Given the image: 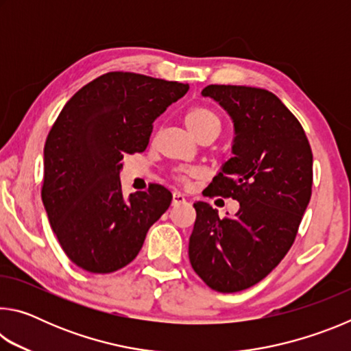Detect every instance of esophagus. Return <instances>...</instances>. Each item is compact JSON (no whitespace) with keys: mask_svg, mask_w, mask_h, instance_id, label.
I'll use <instances>...</instances> for the list:
<instances>
[{"mask_svg":"<svg viewBox=\"0 0 351 351\" xmlns=\"http://www.w3.org/2000/svg\"><path fill=\"white\" fill-rule=\"evenodd\" d=\"M182 203H186V197H184V195L180 193V192H175L173 198H171V206H178V204H182Z\"/></svg>","mask_w":351,"mask_h":351,"instance_id":"1","label":"esophagus"}]
</instances>
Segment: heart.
<instances>
[{
	"instance_id": "1",
	"label": "heart",
	"mask_w": 351,
	"mask_h": 351,
	"mask_svg": "<svg viewBox=\"0 0 351 351\" xmlns=\"http://www.w3.org/2000/svg\"><path fill=\"white\" fill-rule=\"evenodd\" d=\"M184 123L189 128V132L192 133L195 138H199L201 134L206 132H219V119L218 116L209 108H204V106H195V108H190L186 116H184ZM178 180L186 182L187 175L180 173L178 175Z\"/></svg>"
}]
</instances>
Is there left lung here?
I'll return each mask as SVG.
<instances>
[{
	"instance_id": "left-lung-1",
	"label": "left lung",
	"mask_w": 351,
	"mask_h": 351,
	"mask_svg": "<svg viewBox=\"0 0 351 351\" xmlns=\"http://www.w3.org/2000/svg\"><path fill=\"white\" fill-rule=\"evenodd\" d=\"M201 94L228 111L235 133L234 156L206 195L237 199L240 209L219 218L210 204L195 203L189 258L207 287L237 293L263 280L293 246L311 198L313 153L276 94L237 85H209Z\"/></svg>"
}]
</instances>
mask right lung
I'll return each mask as SVG.
<instances>
[{"instance_id":"1","label":"right lung","mask_w":351,"mask_h":351,"mask_svg":"<svg viewBox=\"0 0 351 351\" xmlns=\"http://www.w3.org/2000/svg\"><path fill=\"white\" fill-rule=\"evenodd\" d=\"M189 91L187 83L108 73L63 106L45 144L41 199L64 254L79 268L108 274L136 258L171 203L167 189L123 198L125 154L144 152L153 122Z\"/></svg>"}]
</instances>
